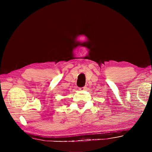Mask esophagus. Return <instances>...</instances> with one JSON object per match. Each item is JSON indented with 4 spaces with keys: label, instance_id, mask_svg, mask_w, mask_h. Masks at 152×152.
<instances>
[{
    "label": "esophagus",
    "instance_id": "obj_1",
    "mask_svg": "<svg viewBox=\"0 0 152 152\" xmlns=\"http://www.w3.org/2000/svg\"><path fill=\"white\" fill-rule=\"evenodd\" d=\"M86 88V86L82 87V88H79V91H84V90H85Z\"/></svg>",
    "mask_w": 152,
    "mask_h": 152
}]
</instances>
